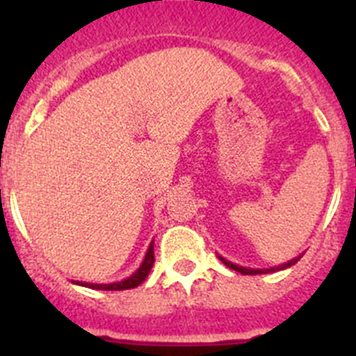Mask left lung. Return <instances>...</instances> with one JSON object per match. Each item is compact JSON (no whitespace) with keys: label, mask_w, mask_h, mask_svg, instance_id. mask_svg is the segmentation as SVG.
<instances>
[{"label":"left lung","mask_w":356,"mask_h":356,"mask_svg":"<svg viewBox=\"0 0 356 356\" xmlns=\"http://www.w3.org/2000/svg\"><path fill=\"white\" fill-rule=\"evenodd\" d=\"M303 254H300V257H296V259L289 260V262L282 264V266H275V267H269V269H251V267H242V266H237V264L229 262V260L222 259L221 254H219V260H221L222 264H225L226 267H229V269H234V271H238L241 275H267V273H276V271H282V269H287V267L294 266L298 260L301 259Z\"/></svg>","instance_id":"left-lung-1"}]
</instances>
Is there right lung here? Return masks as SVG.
<instances>
[{"instance_id": "1", "label": "right lung", "mask_w": 356, "mask_h": 356, "mask_svg": "<svg viewBox=\"0 0 356 356\" xmlns=\"http://www.w3.org/2000/svg\"><path fill=\"white\" fill-rule=\"evenodd\" d=\"M153 262H155V254H153V241H151L149 248H147L146 254H144L143 264H140L139 269H137L131 276H128V278L121 280V282H114V284H87V282H72V284L81 285V287L96 289V291H127V289H135L139 287L144 280L147 278L151 267H153Z\"/></svg>"}]
</instances>
